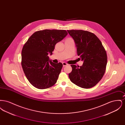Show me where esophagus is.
Returning a JSON list of instances; mask_svg holds the SVG:
<instances>
[{
    "instance_id": "1",
    "label": "esophagus",
    "mask_w": 125,
    "mask_h": 125,
    "mask_svg": "<svg viewBox=\"0 0 125 125\" xmlns=\"http://www.w3.org/2000/svg\"><path fill=\"white\" fill-rule=\"evenodd\" d=\"M62 64H63V66H65L66 65H68V64L67 63H66L65 62H63L62 63Z\"/></svg>"
}]
</instances>
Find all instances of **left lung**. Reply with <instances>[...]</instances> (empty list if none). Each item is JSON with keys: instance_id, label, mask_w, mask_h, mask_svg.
<instances>
[{"instance_id": "obj_1", "label": "left lung", "mask_w": 125, "mask_h": 125, "mask_svg": "<svg viewBox=\"0 0 125 125\" xmlns=\"http://www.w3.org/2000/svg\"><path fill=\"white\" fill-rule=\"evenodd\" d=\"M73 39L77 53L83 61V65H72L69 77L73 83L84 89L91 88L104 76L107 65L106 51L99 38L89 31L83 30H68Z\"/></svg>"}]
</instances>
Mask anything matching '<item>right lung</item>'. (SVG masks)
I'll list each match as a JSON object with an SVG mask.
<instances>
[{"instance_id":"1","label":"right lung","mask_w":125,"mask_h":125,"mask_svg":"<svg viewBox=\"0 0 125 125\" xmlns=\"http://www.w3.org/2000/svg\"><path fill=\"white\" fill-rule=\"evenodd\" d=\"M67 34L65 30H40L35 32L24 44L21 65L27 79L36 88L47 89L56 83L63 65L52 62L48 54H52L56 44Z\"/></svg>"}]
</instances>
